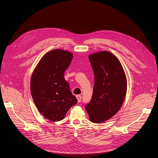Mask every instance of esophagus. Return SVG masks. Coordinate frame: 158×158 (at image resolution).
Instances as JSON below:
<instances>
[{"label":"esophagus","mask_w":158,"mask_h":158,"mask_svg":"<svg viewBox=\"0 0 158 158\" xmlns=\"http://www.w3.org/2000/svg\"><path fill=\"white\" fill-rule=\"evenodd\" d=\"M77 97V100H78V102H80V101H81V95H80V94H78V95H77V97Z\"/></svg>","instance_id":"obj_1"}]
</instances>
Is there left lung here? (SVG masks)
<instances>
[{
  "mask_svg": "<svg viewBox=\"0 0 158 158\" xmlns=\"http://www.w3.org/2000/svg\"><path fill=\"white\" fill-rule=\"evenodd\" d=\"M94 74L93 96L85 108L90 121L102 123L114 116L126 97L127 80L121 62L108 51L89 56Z\"/></svg>",
  "mask_w": 158,
  "mask_h": 158,
  "instance_id": "1",
  "label": "left lung"
}]
</instances>
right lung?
<instances>
[{"label": "right lung", "instance_id": "add662e5", "mask_svg": "<svg viewBox=\"0 0 158 158\" xmlns=\"http://www.w3.org/2000/svg\"><path fill=\"white\" fill-rule=\"evenodd\" d=\"M73 57V53L67 50H50L41 58L31 74L30 91L34 102L41 114L51 121L64 119L78 102L64 76Z\"/></svg>", "mask_w": 158, "mask_h": 158}]
</instances>
